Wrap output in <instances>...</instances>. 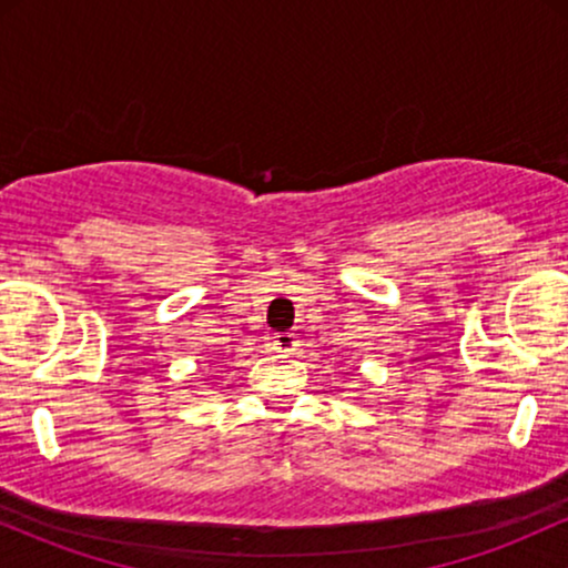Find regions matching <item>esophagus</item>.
Listing matches in <instances>:
<instances>
[{
	"label": "esophagus",
	"mask_w": 568,
	"mask_h": 568,
	"mask_svg": "<svg viewBox=\"0 0 568 568\" xmlns=\"http://www.w3.org/2000/svg\"><path fill=\"white\" fill-rule=\"evenodd\" d=\"M270 342H272V349L283 352V355H293V352H296V347H298V338H296V334H291V331H280V334H272Z\"/></svg>",
	"instance_id": "obj_1"
}]
</instances>
